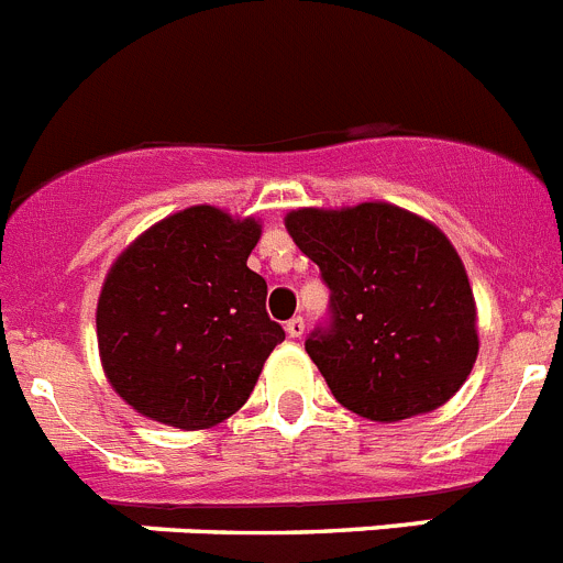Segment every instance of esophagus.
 <instances>
[{
  "label": "esophagus",
  "instance_id": "obj_1",
  "mask_svg": "<svg viewBox=\"0 0 563 563\" xmlns=\"http://www.w3.org/2000/svg\"><path fill=\"white\" fill-rule=\"evenodd\" d=\"M286 334L295 336V340H300V336L306 334V322H302V317H291V320L286 322Z\"/></svg>",
  "mask_w": 563,
  "mask_h": 563
}]
</instances>
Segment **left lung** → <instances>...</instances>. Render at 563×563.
I'll return each mask as SVG.
<instances>
[{"instance_id": "1", "label": "left lung", "mask_w": 563, "mask_h": 563, "mask_svg": "<svg viewBox=\"0 0 563 563\" xmlns=\"http://www.w3.org/2000/svg\"><path fill=\"white\" fill-rule=\"evenodd\" d=\"M329 286V317L306 351L340 405L374 422L439 408L478 354L476 302L456 249L390 203L297 209L286 218Z\"/></svg>"}]
</instances>
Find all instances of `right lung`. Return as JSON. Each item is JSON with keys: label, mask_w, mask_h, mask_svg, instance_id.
<instances>
[{"label": "right lung", "mask_w": 563, "mask_h": 563, "mask_svg": "<svg viewBox=\"0 0 563 563\" xmlns=\"http://www.w3.org/2000/svg\"><path fill=\"white\" fill-rule=\"evenodd\" d=\"M261 227L214 207L155 223L107 275L96 311L101 365L126 405L200 430L232 417L286 340L266 280L246 266Z\"/></svg>", "instance_id": "right-lung-1"}]
</instances>
